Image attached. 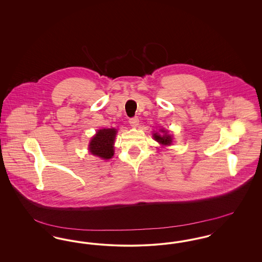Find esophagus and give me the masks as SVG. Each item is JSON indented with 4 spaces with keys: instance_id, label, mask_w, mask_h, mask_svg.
Wrapping results in <instances>:
<instances>
[{
    "instance_id": "obj_1",
    "label": "esophagus",
    "mask_w": 262,
    "mask_h": 262,
    "mask_svg": "<svg viewBox=\"0 0 262 262\" xmlns=\"http://www.w3.org/2000/svg\"><path fill=\"white\" fill-rule=\"evenodd\" d=\"M138 122H139V120H138V118H137V117L130 118V119H129V121H128V123L130 124L132 126H137V125H138Z\"/></svg>"
}]
</instances>
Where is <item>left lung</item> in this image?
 <instances>
[{"label": "left lung", "instance_id": "8db88e82", "mask_svg": "<svg viewBox=\"0 0 262 262\" xmlns=\"http://www.w3.org/2000/svg\"><path fill=\"white\" fill-rule=\"evenodd\" d=\"M161 132H163V130H161ZM163 133H164V132H163ZM153 137H154V139H155L157 142L161 143L163 145H170V144L172 143V137H171V136L167 135V133H166L165 135H163V136H160V135H158V134L156 133V134L153 135Z\"/></svg>", "mask_w": 262, "mask_h": 262}]
</instances>
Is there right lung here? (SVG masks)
Returning <instances> with one entry per match:
<instances>
[{
    "label": "right lung",
    "mask_w": 262,
    "mask_h": 262,
    "mask_svg": "<svg viewBox=\"0 0 262 262\" xmlns=\"http://www.w3.org/2000/svg\"><path fill=\"white\" fill-rule=\"evenodd\" d=\"M117 130L115 128H103L91 139L89 150L93 155L103 159H110L114 155V141Z\"/></svg>",
    "instance_id": "right-lung-1"
}]
</instances>
